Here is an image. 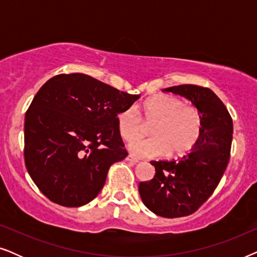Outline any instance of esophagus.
<instances>
[{
	"mask_svg": "<svg viewBox=\"0 0 257 257\" xmlns=\"http://www.w3.org/2000/svg\"><path fill=\"white\" fill-rule=\"evenodd\" d=\"M126 160L130 161V163H133V164L139 163V159H137V158H136V157H133L132 154H128V156L126 157Z\"/></svg>",
	"mask_w": 257,
	"mask_h": 257,
	"instance_id": "obj_1",
	"label": "esophagus"
}]
</instances>
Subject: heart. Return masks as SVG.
Listing matches in <instances>:
<instances>
[{"mask_svg":"<svg viewBox=\"0 0 257 257\" xmlns=\"http://www.w3.org/2000/svg\"><path fill=\"white\" fill-rule=\"evenodd\" d=\"M143 118L151 124L150 138L136 139L130 151L138 157L184 156L196 146L202 135L203 118L194 105L184 104L170 94L150 97L140 106ZM117 127L122 139L132 140L144 132V121L135 106L122 108L117 114Z\"/></svg>","mask_w":257,"mask_h":257,"instance_id":"obj_1","label":"heart"}]
</instances>
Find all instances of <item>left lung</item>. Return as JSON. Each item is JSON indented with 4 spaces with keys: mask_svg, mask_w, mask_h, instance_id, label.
Masks as SVG:
<instances>
[{
    "mask_svg": "<svg viewBox=\"0 0 257 257\" xmlns=\"http://www.w3.org/2000/svg\"><path fill=\"white\" fill-rule=\"evenodd\" d=\"M163 91L187 98L203 118L202 135L194 149L178 160L151 161L156 175L139 184L144 205L172 219L193 214L215 191L230 158L233 120L208 87L185 84Z\"/></svg>",
    "mask_w": 257,
    "mask_h": 257,
    "instance_id": "1",
    "label": "left lung"
}]
</instances>
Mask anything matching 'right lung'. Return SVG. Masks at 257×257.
<instances>
[{
	"mask_svg": "<svg viewBox=\"0 0 257 257\" xmlns=\"http://www.w3.org/2000/svg\"><path fill=\"white\" fill-rule=\"evenodd\" d=\"M138 98L84 73L57 75L38 90L26 113L24 161L49 200L80 207L99 194L111 165L127 156L118 112Z\"/></svg>",
	"mask_w": 257,
	"mask_h": 257,
	"instance_id": "1",
	"label": "right lung"
}]
</instances>
